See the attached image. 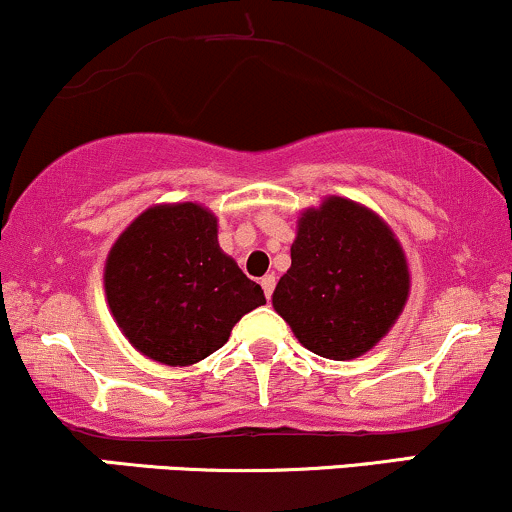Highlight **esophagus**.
<instances>
[{"instance_id": "34e87169", "label": "esophagus", "mask_w": 512, "mask_h": 512, "mask_svg": "<svg viewBox=\"0 0 512 512\" xmlns=\"http://www.w3.org/2000/svg\"><path fill=\"white\" fill-rule=\"evenodd\" d=\"M261 287L263 292H266V297L270 299V294L275 290V275H266V278H261Z\"/></svg>"}]
</instances>
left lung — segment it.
Instances as JSON below:
<instances>
[{"instance_id":"8db88e82","label":"left lung","mask_w":512,"mask_h":512,"mask_svg":"<svg viewBox=\"0 0 512 512\" xmlns=\"http://www.w3.org/2000/svg\"><path fill=\"white\" fill-rule=\"evenodd\" d=\"M292 266L273 292V309L306 350L347 362L395 326L410 297V263L381 215L345 196L302 210Z\"/></svg>"}]
</instances>
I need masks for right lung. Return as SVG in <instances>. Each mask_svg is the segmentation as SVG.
Returning <instances> with one entry per match:
<instances>
[{
	"label": "right lung",
	"instance_id": "add662e5",
	"mask_svg": "<svg viewBox=\"0 0 512 512\" xmlns=\"http://www.w3.org/2000/svg\"><path fill=\"white\" fill-rule=\"evenodd\" d=\"M105 297L136 352L191 366L220 350L234 323L266 304L218 244V218L194 201L155 203L112 244Z\"/></svg>",
	"mask_w": 512,
	"mask_h": 512
}]
</instances>
